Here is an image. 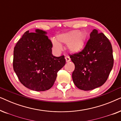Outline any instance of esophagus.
I'll use <instances>...</instances> for the list:
<instances>
[{
    "label": "esophagus",
    "mask_w": 121,
    "mask_h": 121,
    "mask_svg": "<svg viewBox=\"0 0 121 121\" xmlns=\"http://www.w3.org/2000/svg\"><path fill=\"white\" fill-rule=\"evenodd\" d=\"M65 59L66 62H69L70 61V58L69 56H66V57H65Z\"/></svg>",
    "instance_id": "esophagus-1"
}]
</instances>
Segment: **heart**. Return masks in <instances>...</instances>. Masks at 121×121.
<instances>
[{
    "instance_id": "obj_1",
    "label": "heart",
    "mask_w": 121,
    "mask_h": 121,
    "mask_svg": "<svg viewBox=\"0 0 121 121\" xmlns=\"http://www.w3.org/2000/svg\"><path fill=\"white\" fill-rule=\"evenodd\" d=\"M86 34L78 30L70 31L58 34L56 40L52 41L53 48L59 52L62 49L61 44H67V49L72 53H79L84 49L85 46Z\"/></svg>"
}]
</instances>
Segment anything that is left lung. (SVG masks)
Returning a JSON list of instances; mask_svg holds the SVG:
<instances>
[{"label": "left lung", "mask_w": 121, "mask_h": 121, "mask_svg": "<svg viewBox=\"0 0 121 121\" xmlns=\"http://www.w3.org/2000/svg\"><path fill=\"white\" fill-rule=\"evenodd\" d=\"M112 52V45L106 36L93 30L84 48L69 55L75 65L72 78L76 86L88 91L103 85L113 65Z\"/></svg>", "instance_id": "8db88e82"}]
</instances>
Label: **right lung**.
<instances>
[{
	"label": "right lung",
	"instance_id": "1",
	"mask_svg": "<svg viewBox=\"0 0 121 121\" xmlns=\"http://www.w3.org/2000/svg\"><path fill=\"white\" fill-rule=\"evenodd\" d=\"M46 34L39 29L26 31L14 49V72L23 85L36 91L51 88L58 72L65 64L64 56H53L52 43Z\"/></svg>",
	"mask_w": 121,
	"mask_h": 121
}]
</instances>
